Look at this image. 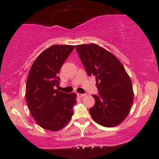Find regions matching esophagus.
Segmentation results:
<instances>
[{
	"label": "esophagus",
	"mask_w": 159,
	"mask_h": 159,
	"mask_svg": "<svg viewBox=\"0 0 159 159\" xmlns=\"http://www.w3.org/2000/svg\"><path fill=\"white\" fill-rule=\"evenodd\" d=\"M77 95L78 97H79V98H83V97H84L85 95V94H80V93H77Z\"/></svg>",
	"instance_id": "34e87169"
}]
</instances>
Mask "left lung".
I'll return each mask as SVG.
<instances>
[{
  "instance_id": "obj_1",
  "label": "left lung",
  "mask_w": 159,
  "mask_h": 159,
  "mask_svg": "<svg viewBox=\"0 0 159 159\" xmlns=\"http://www.w3.org/2000/svg\"><path fill=\"white\" fill-rule=\"evenodd\" d=\"M89 76H95L99 94L89 109L91 117L104 127H114L127 117L133 102L130 77L117 57L96 44L76 46Z\"/></svg>"
}]
</instances>
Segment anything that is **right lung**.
Segmentation results:
<instances>
[{
  "instance_id": "add662e5",
  "label": "right lung",
  "mask_w": 159,
  "mask_h": 159,
  "mask_svg": "<svg viewBox=\"0 0 159 159\" xmlns=\"http://www.w3.org/2000/svg\"><path fill=\"white\" fill-rule=\"evenodd\" d=\"M74 48L52 45L38 56L29 72L26 99L29 111L38 124L48 130H61L74 114L76 94L58 91L55 87L60 85V70Z\"/></svg>"
}]
</instances>
